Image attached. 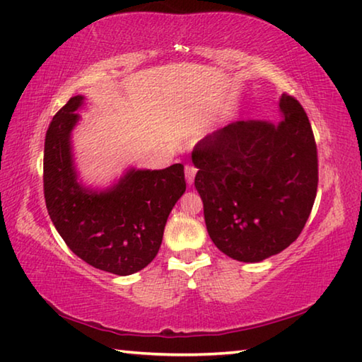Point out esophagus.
Masks as SVG:
<instances>
[{"label": "esophagus", "mask_w": 362, "mask_h": 362, "mask_svg": "<svg viewBox=\"0 0 362 362\" xmlns=\"http://www.w3.org/2000/svg\"><path fill=\"white\" fill-rule=\"evenodd\" d=\"M186 180H187V184L189 186H192V182H194V178H195V175H197V168L192 165V163H187L186 165Z\"/></svg>", "instance_id": "34e87169"}]
</instances>
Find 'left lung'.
Wrapping results in <instances>:
<instances>
[{"mask_svg": "<svg viewBox=\"0 0 362 362\" xmlns=\"http://www.w3.org/2000/svg\"><path fill=\"white\" fill-rule=\"evenodd\" d=\"M279 105V124L231 122L192 151L209 238L238 262H262L295 243L317 197V143L308 115L287 93Z\"/></svg>", "mask_w": 362, "mask_h": 362, "instance_id": "8db88e82", "label": "left lung"}]
</instances>
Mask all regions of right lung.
I'll return each instance as SVG.
<instances>
[{"label":"right lung","mask_w":362,"mask_h":362,"mask_svg":"<svg viewBox=\"0 0 362 362\" xmlns=\"http://www.w3.org/2000/svg\"><path fill=\"white\" fill-rule=\"evenodd\" d=\"M81 102V96L71 98L47 129V211L67 247L81 260L117 276L134 274L158 255L170 211L186 190L184 165L129 170L117 186L99 194L80 186L69 139Z\"/></svg>","instance_id":"add662e5"}]
</instances>
